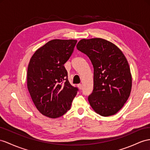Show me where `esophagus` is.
<instances>
[{"label":"esophagus","instance_id":"34e87169","mask_svg":"<svg viewBox=\"0 0 150 150\" xmlns=\"http://www.w3.org/2000/svg\"><path fill=\"white\" fill-rule=\"evenodd\" d=\"M77 86H78V87L79 88V89H82V85L81 83L78 84Z\"/></svg>","mask_w":150,"mask_h":150}]
</instances>
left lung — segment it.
<instances>
[{
    "instance_id": "left-lung-1",
    "label": "left lung",
    "mask_w": 150,
    "mask_h": 150,
    "mask_svg": "<svg viewBox=\"0 0 150 150\" xmlns=\"http://www.w3.org/2000/svg\"><path fill=\"white\" fill-rule=\"evenodd\" d=\"M76 48L93 65V91L88 96L91 107L103 117L117 113L128 99L132 87L130 68L124 54L112 42L100 38L82 39Z\"/></svg>"
}]
</instances>
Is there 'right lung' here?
Wrapping results in <instances>:
<instances>
[{
	"label": "right lung",
	"instance_id": "right-lung-1",
	"mask_svg": "<svg viewBox=\"0 0 150 150\" xmlns=\"http://www.w3.org/2000/svg\"><path fill=\"white\" fill-rule=\"evenodd\" d=\"M76 40L54 39L38 49L30 59L27 87L39 112L49 118H58L71 108L79 91L69 82L64 64L69 59Z\"/></svg>",
	"mask_w": 150,
	"mask_h": 150
}]
</instances>
